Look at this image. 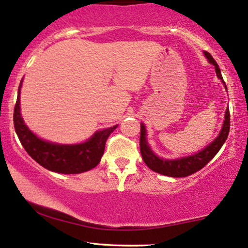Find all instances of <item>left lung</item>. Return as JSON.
I'll return each instance as SVG.
<instances>
[{"mask_svg":"<svg viewBox=\"0 0 248 248\" xmlns=\"http://www.w3.org/2000/svg\"><path fill=\"white\" fill-rule=\"evenodd\" d=\"M204 56L207 57V60L209 61V63H212L215 66L216 76L218 79H221V81L224 85L225 90H228L227 85L224 84L223 77L221 75V70H219L216 61L213 59V56L207 51H203ZM140 152H141L142 160L147 164L149 169L155 171V172L161 173V175L169 176V177H187L192 173L197 172V171L201 170L206 166L212 158L217 154L219 149L223 146V143L225 142L229 131H230V111L228 109L225 110L224 115V122H223L222 129L219 131L218 136L209 143L208 146H206L203 149H201L200 152L195 153V154L189 155V156L185 157H179L175 158V160H169V158H163L157 156L154 152L152 151L151 146L147 141V132H146V126L145 124H140Z\"/></svg>","mask_w":248,"mask_h":248,"instance_id":"left-lung-1","label":"left lung"}]
</instances>
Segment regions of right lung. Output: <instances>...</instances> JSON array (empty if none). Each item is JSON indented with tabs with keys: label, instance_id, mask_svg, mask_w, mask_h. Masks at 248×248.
I'll use <instances>...</instances> for the list:
<instances>
[{
	"label": "right lung",
	"instance_id": "right-lung-1",
	"mask_svg": "<svg viewBox=\"0 0 248 248\" xmlns=\"http://www.w3.org/2000/svg\"><path fill=\"white\" fill-rule=\"evenodd\" d=\"M18 87L17 102L14 110V125L15 130L20 143L25 148L27 154L38 162L40 166L54 172L65 173H81L95 168L100 163L103 152H105L106 141L114 132L117 125L108 129L96 131L90 139L81 143L73 145H63L55 143L39 138L31 131L24 123L20 114V88Z\"/></svg>",
	"mask_w": 248,
	"mask_h": 248
}]
</instances>
